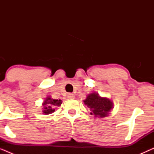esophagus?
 <instances>
[{
    "instance_id": "1",
    "label": "esophagus",
    "mask_w": 154,
    "mask_h": 154,
    "mask_svg": "<svg viewBox=\"0 0 154 154\" xmlns=\"http://www.w3.org/2000/svg\"><path fill=\"white\" fill-rule=\"evenodd\" d=\"M67 97H68L69 100H73V99L75 98V95L72 93H68V94H67Z\"/></svg>"
}]
</instances>
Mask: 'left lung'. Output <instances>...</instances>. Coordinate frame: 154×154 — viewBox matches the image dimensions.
I'll list each match as a JSON object with an SVG mask.
<instances>
[{
	"instance_id": "8db88e82",
	"label": "left lung",
	"mask_w": 154,
	"mask_h": 154,
	"mask_svg": "<svg viewBox=\"0 0 154 154\" xmlns=\"http://www.w3.org/2000/svg\"><path fill=\"white\" fill-rule=\"evenodd\" d=\"M83 102L90 108V114L94 117H106L113 108V103L110 99L101 97L97 92L88 94Z\"/></svg>"
}]
</instances>
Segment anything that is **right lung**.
Masks as SVG:
<instances>
[{"label":"right lung","mask_w":154,"mask_h":154,"mask_svg":"<svg viewBox=\"0 0 154 154\" xmlns=\"http://www.w3.org/2000/svg\"><path fill=\"white\" fill-rule=\"evenodd\" d=\"M62 101L61 100H54L50 96H48L43 101V113L45 115H48L52 113L55 111L57 106H60L62 104Z\"/></svg>","instance_id":"right-lung-1"}]
</instances>
